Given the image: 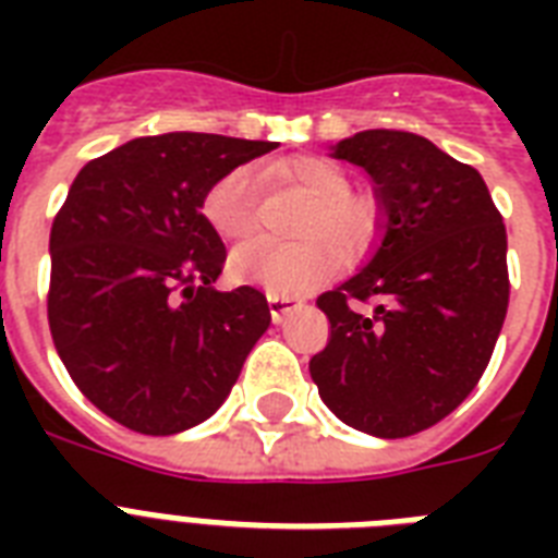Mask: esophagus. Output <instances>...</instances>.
Segmentation results:
<instances>
[{
  "instance_id": "obj_1",
  "label": "esophagus",
  "mask_w": 558,
  "mask_h": 558,
  "mask_svg": "<svg viewBox=\"0 0 558 558\" xmlns=\"http://www.w3.org/2000/svg\"><path fill=\"white\" fill-rule=\"evenodd\" d=\"M269 313H271V322L280 324L283 318H287L295 306H301V301H298L295 295H280V292H269Z\"/></svg>"
}]
</instances>
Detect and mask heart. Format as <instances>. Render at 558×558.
Masks as SVG:
<instances>
[{"instance_id": "obj_1", "label": "heart", "mask_w": 558, "mask_h": 558, "mask_svg": "<svg viewBox=\"0 0 558 558\" xmlns=\"http://www.w3.org/2000/svg\"><path fill=\"white\" fill-rule=\"evenodd\" d=\"M289 182L313 199L298 234L304 243L254 240L231 254V275L269 292H301L327 278L341 254L356 260L376 245L381 234V208L371 196L353 193L350 173L330 159H298L287 165ZM263 177L252 165L228 170L202 199V217L226 243H243L257 228V199Z\"/></svg>"}]
</instances>
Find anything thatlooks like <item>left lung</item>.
Returning <instances> with one entry per match:
<instances>
[{"mask_svg": "<svg viewBox=\"0 0 558 558\" xmlns=\"http://www.w3.org/2000/svg\"><path fill=\"white\" fill-rule=\"evenodd\" d=\"M332 156L373 179L385 234L365 269L318 298L330 341L310 373L339 420L411 437L449 416L493 359L510 304L507 228L481 173L423 135L365 130Z\"/></svg>", "mask_w": 558, "mask_h": 558, "instance_id": "left-lung-1", "label": "left lung"}]
</instances>
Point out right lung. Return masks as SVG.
I'll list each match as a JSON object with an SVG mask.
<instances>
[{
    "instance_id": "add662e5",
    "label": "right lung",
    "mask_w": 558,
    "mask_h": 558,
    "mask_svg": "<svg viewBox=\"0 0 558 558\" xmlns=\"http://www.w3.org/2000/svg\"><path fill=\"white\" fill-rule=\"evenodd\" d=\"M275 147L147 135L74 177L48 240V327L74 385L116 423L153 437L199 425L269 330L260 289H214L226 245L202 199L228 170Z\"/></svg>"
}]
</instances>
